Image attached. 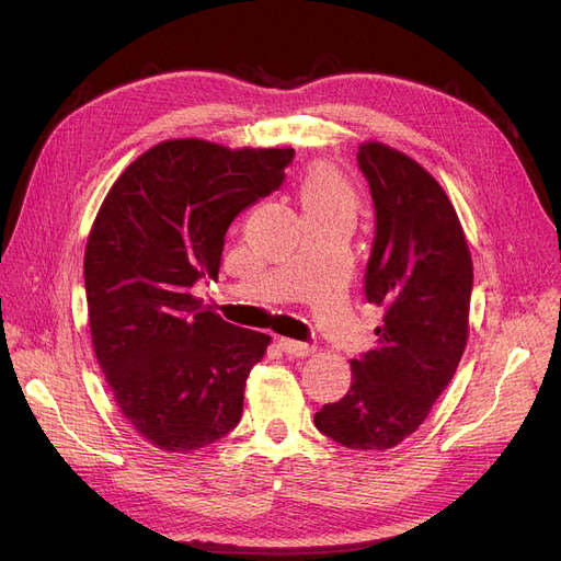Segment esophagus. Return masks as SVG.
<instances>
[{
  "mask_svg": "<svg viewBox=\"0 0 561 561\" xmlns=\"http://www.w3.org/2000/svg\"><path fill=\"white\" fill-rule=\"evenodd\" d=\"M277 343H279V347L286 352V355H290V357H309L311 352L316 350V345H311V343L293 341V339H279Z\"/></svg>",
  "mask_w": 561,
  "mask_h": 561,
  "instance_id": "1",
  "label": "esophagus"
}]
</instances>
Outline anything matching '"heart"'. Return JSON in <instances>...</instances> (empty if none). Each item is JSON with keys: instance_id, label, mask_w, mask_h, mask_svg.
<instances>
[{"instance_id": "1", "label": "heart", "mask_w": 561, "mask_h": 561, "mask_svg": "<svg viewBox=\"0 0 561 561\" xmlns=\"http://www.w3.org/2000/svg\"><path fill=\"white\" fill-rule=\"evenodd\" d=\"M300 199L302 209H311V206H325L332 202H350V193L334 170L325 165H316L305 176Z\"/></svg>"}]
</instances>
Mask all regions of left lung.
<instances>
[{"mask_svg":"<svg viewBox=\"0 0 561 561\" xmlns=\"http://www.w3.org/2000/svg\"><path fill=\"white\" fill-rule=\"evenodd\" d=\"M357 161L375 204L364 290L385 318L375 350L350 362V391L313 423L350 450H387L421 427L459 366L473 261L453 202L423 165L375 140Z\"/></svg>","mask_w":561,"mask_h":561,"instance_id":"8db88e82","label":"left lung"}]
</instances>
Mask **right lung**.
<instances>
[{
	"label": "right lung",
	"mask_w": 561,
	"mask_h": 561,
	"mask_svg": "<svg viewBox=\"0 0 561 561\" xmlns=\"http://www.w3.org/2000/svg\"><path fill=\"white\" fill-rule=\"evenodd\" d=\"M293 154L163 140L100 206L83 254L95 357L117 409L163 453L211 446L241 421L271 336L225 322L193 288L218 279L231 220L282 186Z\"/></svg>",
	"instance_id": "obj_1"
}]
</instances>
